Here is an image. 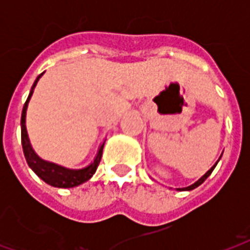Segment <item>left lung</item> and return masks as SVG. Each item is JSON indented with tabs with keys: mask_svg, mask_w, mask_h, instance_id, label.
I'll use <instances>...</instances> for the list:
<instances>
[{
	"mask_svg": "<svg viewBox=\"0 0 250 250\" xmlns=\"http://www.w3.org/2000/svg\"><path fill=\"white\" fill-rule=\"evenodd\" d=\"M219 160H221V158H219ZM219 160L217 161V164H218V162H219ZM217 164L214 165V166L211 167V168H210V170L208 171V172H206V174L204 175V176H202V178H200V179H198L197 182L194 183V184H192V186H189V187H186V188H178V189H179V190H192V189H194V188H197L198 186H201L202 183L205 182L206 179L209 178V175L211 174V172H213V170H214V168H215V166H217Z\"/></svg>",
	"mask_w": 250,
	"mask_h": 250,
	"instance_id": "8db88e82",
	"label": "left lung"
}]
</instances>
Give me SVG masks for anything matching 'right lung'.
Returning <instances> with one entry per match:
<instances>
[{"label": "right lung", "instance_id": "1", "mask_svg": "<svg viewBox=\"0 0 250 250\" xmlns=\"http://www.w3.org/2000/svg\"><path fill=\"white\" fill-rule=\"evenodd\" d=\"M44 74V72H42ZM42 74L37 76V79L35 80L32 88L29 90V96L25 101L24 106H23V111H21V146H23V153H24L25 161L28 166L32 168V171L35 174L44 180L46 184L52 187H57V188H72V187L80 186L83 184L84 182L89 180L93 174L97 170L98 164L101 161L102 157V150H104V144L102 143L100 149H98V153L96 158L93 160V162L89 165V166L84 167V168H80V170H70V168H66V167L58 166L56 164H52V162H48V161L41 160L40 157L37 156L35 150L31 146V143H29L28 135H27V128H25V113H27V106H28V102L32 97L33 89L36 86L37 82L40 79Z\"/></svg>", "mask_w": 250, "mask_h": 250}]
</instances>
